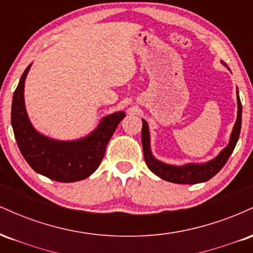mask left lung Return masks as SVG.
<instances>
[{"mask_svg": "<svg viewBox=\"0 0 253 253\" xmlns=\"http://www.w3.org/2000/svg\"><path fill=\"white\" fill-rule=\"evenodd\" d=\"M226 65L225 63H222ZM237 103H238V114L237 120L234 124L233 129H232L231 138L227 146L223 149L221 152L217 155L215 158L210 162H206L202 164L189 163L177 167V165H170L163 162L158 161L151 152L150 145V130L149 125L143 119V128H141V144H143L144 158L146 162L149 169L152 171L155 175L161 177L162 179L171 182L178 183V184H196V183H202L211 179L222 169L223 165L228 161L229 156L233 152L236 147L238 139H239L240 128H242V102H240L239 95H238L237 89Z\"/></svg>", "mask_w": 253, "mask_h": 253, "instance_id": "1", "label": "left lung"}]
</instances>
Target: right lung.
<instances>
[{
  "label": "right lung",
  "mask_w": 253,
  "mask_h": 253,
  "mask_svg": "<svg viewBox=\"0 0 253 253\" xmlns=\"http://www.w3.org/2000/svg\"><path fill=\"white\" fill-rule=\"evenodd\" d=\"M32 65V64H31ZM27 66L11 103V126L17 146L30 167L40 175L57 182H77L89 177L102 162L113 133L125 112H117L102 118L90 134L77 140H56L42 134L32 126L25 107V81L30 71Z\"/></svg>",
  "instance_id": "1"
}]
</instances>
